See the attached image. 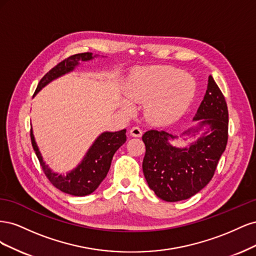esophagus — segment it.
<instances>
[{
    "label": "esophagus",
    "mask_w": 256,
    "mask_h": 256,
    "mask_svg": "<svg viewBox=\"0 0 256 256\" xmlns=\"http://www.w3.org/2000/svg\"><path fill=\"white\" fill-rule=\"evenodd\" d=\"M142 129L140 128V127H136V126H134V127H132L130 129V134L132 136H136V138H140L141 136H142Z\"/></svg>",
    "instance_id": "1"
}]
</instances>
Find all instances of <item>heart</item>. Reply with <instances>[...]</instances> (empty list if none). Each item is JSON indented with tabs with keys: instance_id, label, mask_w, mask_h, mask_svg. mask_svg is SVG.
<instances>
[{
	"instance_id": "obj_1",
	"label": "heart",
	"mask_w": 256,
	"mask_h": 256,
	"mask_svg": "<svg viewBox=\"0 0 256 256\" xmlns=\"http://www.w3.org/2000/svg\"><path fill=\"white\" fill-rule=\"evenodd\" d=\"M196 92V82L190 74L171 66H150L136 72L128 94L134 102H147L148 118L164 124L186 112Z\"/></svg>"
}]
</instances>
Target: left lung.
<instances>
[{"label": "left lung", "instance_id": "8db88e82", "mask_svg": "<svg viewBox=\"0 0 256 256\" xmlns=\"http://www.w3.org/2000/svg\"><path fill=\"white\" fill-rule=\"evenodd\" d=\"M194 120L208 126L190 147L178 148L170 142L177 138L166 131L150 130L143 134V173L150 188L166 202H178L196 194L212 180L228 138V111L222 92L212 76ZM190 130L186 131L189 134Z\"/></svg>", "mask_w": 256, "mask_h": 256}]
</instances>
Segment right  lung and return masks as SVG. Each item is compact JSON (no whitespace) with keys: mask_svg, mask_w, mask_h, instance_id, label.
I'll return each mask as SVG.
<instances>
[{"mask_svg":"<svg viewBox=\"0 0 256 256\" xmlns=\"http://www.w3.org/2000/svg\"><path fill=\"white\" fill-rule=\"evenodd\" d=\"M92 56L90 52L78 53L70 56L63 60L58 65L46 74L37 85L36 92H40L46 84H48L52 80L56 79L58 76L66 72H72L79 64L80 60H92ZM34 94V95H35ZM126 129H122L118 132H104L97 138L95 143L88 152L86 156L81 162V164L76 168L72 173H68L66 176H62L51 172V170L44 164L42 161L40 150L35 143L34 136L30 129V141L32 146L36 152V156L40 160V166L44 175L47 176L49 182L58 188L68 194L74 196H83L90 194L94 192L100 184L104 177L106 176L111 166V161L115 152L126 142Z\"/></svg>","mask_w":256,"mask_h":256,"instance_id":"obj_1","label":"right lung"}]
</instances>
